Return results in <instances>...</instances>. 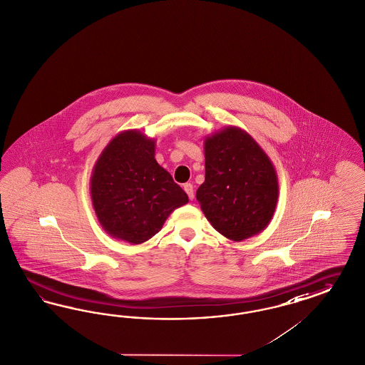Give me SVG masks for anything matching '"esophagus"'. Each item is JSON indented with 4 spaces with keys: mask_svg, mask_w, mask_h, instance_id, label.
I'll use <instances>...</instances> for the list:
<instances>
[{
    "mask_svg": "<svg viewBox=\"0 0 365 365\" xmlns=\"http://www.w3.org/2000/svg\"><path fill=\"white\" fill-rule=\"evenodd\" d=\"M183 190L186 191V194H187L190 200H192V199H194V186H192L191 183H185V185H183Z\"/></svg>",
    "mask_w": 365,
    "mask_h": 365,
    "instance_id": "1",
    "label": "esophagus"
}]
</instances>
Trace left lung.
I'll use <instances>...</instances> for the list:
<instances>
[{"instance_id": "1", "label": "left lung", "mask_w": 365, "mask_h": 365, "mask_svg": "<svg viewBox=\"0 0 365 365\" xmlns=\"http://www.w3.org/2000/svg\"><path fill=\"white\" fill-rule=\"evenodd\" d=\"M205 167L197 200L212 227L235 242L265 230L276 211L278 178L252 135L235 125L207 135Z\"/></svg>"}]
</instances>
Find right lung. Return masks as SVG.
Wrapping results in <instances>:
<instances>
[{
  "label": "right lung",
  "mask_w": 365,
  "mask_h": 365,
  "mask_svg": "<svg viewBox=\"0 0 365 365\" xmlns=\"http://www.w3.org/2000/svg\"><path fill=\"white\" fill-rule=\"evenodd\" d=\"M154 138L138 130L118 133L99 155L91 198L101 227L112 238L140 245L160 232L187 194L155 159Z\"/></svg>",
  "instance_id": "obj_1"
}]
</instances>
